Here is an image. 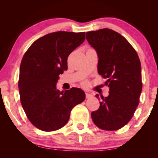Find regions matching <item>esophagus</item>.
I'll return each mask as SVG.
<instances>
[{"label": "esophagus", "instance_id": "esophagus-1", "mask_svg": "<svg viewBox=\"0 0 158 158\" xmlns=\"http://www.w3.org/2000/svg\"><path fill=\"white\" fill-rule=\"evenodd\" d=\"M92 96H93V95L92 94H88V93H85V98H86L87 99L92 98Z\"/></svg>", "mask_w": 158, "mask_h": 158}]
</instances>
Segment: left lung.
Here are the masks:
<instances>
[{
	"instance_id": "1",
	"label": "left lung",
	"mask_w": 158,
	"mask_h": 158,
	"mask_svg": "<svg viewBox=\"0 0 158 158\" xmlns=\"http://www.w3.org/2000/svg\"><path fill=\"white\" fill-rule=\"evenodd\" d=\"M86 40L97 52L98 73L109 88L108 96H101L99 108L91 113L92 121L102 130H118L130 121L139 103V57L125 37L108 28L87 32Z\"/></svg>"
}]
</instances>
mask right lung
Instances as JSON below:
<instances>
[{
	"instance_id": "add662e5",
	"label": "right lung",
	"mask_w": 158,
	"mask_h": 158,
	"mask_svg": "<svg viewBox=\"0 0 158 158\" xmlns=\"http://www.w3.org/2000/svg\"><path fill=\"white\" fill-rule=\"evenodd\" d=\"M85 39V32L51 33L33 42L23 56L18 81L20 102L32 125L43 131L63 127L72 109L84 101L83 90L60 92L56 83L68 69L69 55Z\"/></svg>"
}]
</instances>
